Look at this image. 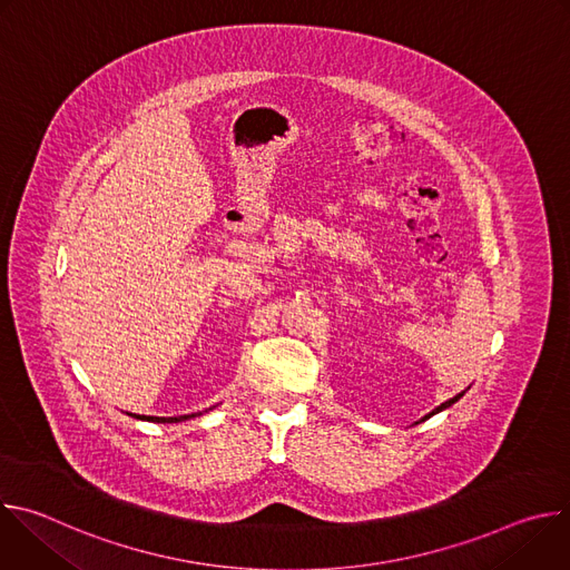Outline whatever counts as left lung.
I'll return each mask as SVG.
<instances>
[{"label":"left lung","mask_w":570,"mask_h":570,"mask_svg":"<svg viewBox=\"0 0 570 570\" xmlns=\"http://www.w3.org/2000/svg\"><path fill=\"white\" fill-rule=\"evenodd\" d=\"M466 390H469V387H466ZM466 390H464V392H466ZM464 392H460V394H455V396H453V399H449V401H444V403H440V405H438V409H435V411H431V413H429V415H424V417H422V420H420V422H426V420H429V417H433V415H438V413H442V411H446V409H451V405H453V403H455V401H458V399H460V396H464ZM420 422H415V424H420Z\"/></svg>","instance_id":"left-lung-1"}]
</instances>
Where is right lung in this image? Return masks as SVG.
<instances>
[{
  "label": "right lung",
  "mask_w": 570,
  "mask_h": 570,
  "mask_svg": "<svg viewBox=\"0 0 570 570\" xmlns=\"http://www.w3.org/2000/svg\"><path fill=\"white\" fill-rule=\"evenodd\" d=\"M212 411V409H209ZM207 413V411H205ZM130 417H135V420H141V422H155V424H178V422H187V420H191V417H198V415H203V413H191V415H180V417H148V415H132V413H128Z\"/></svg>",
  "instance_id": "1"
}]
</instances>
